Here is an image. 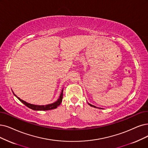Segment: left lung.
Listing matches in <instances>:
<instances>
[{
  "mask_svg": "<svg viewBox=\"0 0 148 148\" xmlns=\"http://www.w3.org/2000/svg\"><path fill=\"white\" fill-rule=\"evenodd\" d=\"M88 105L90 106H92V107H93V108H98V109H101V108H97V107H96V106H93V105H92V104H90V103H88Z\"/></svg>",
  "mask_w": 148,
  "mask_h": 148,
  "instance_id": "8db88e82",
  "label": "left lung"
}]
</instances>
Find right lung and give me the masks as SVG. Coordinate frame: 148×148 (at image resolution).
I'll return each mask as SVG.
<instances>
[{
	"instance_id": "add662e5",
	"label": "right lung",
	"mask_w": 148,
	"mask_h": 148,
	"mask_svg": "<svg viewBox=\"0 0 148 148\" xmlns=\"http://www.w3.org/2000/svg\"><path fill=\"white\" fill-rule=\"evenodd\" d=\"M13 93L14 95V96L17 99H18L21 102H22L23 104H25L29 109H31L34 110H49L56 109V108H57V107H58V106L61 104V103L62 102V98H63V88H62V90H61V92L60 94V97H59V98L56 101L54 102L53 103L47 104V105H36V104L28 103L25 101H23V100L21 99L20 98L17 97L16 95H15L13 92Z\"/></svg>"
}]
</instances>
